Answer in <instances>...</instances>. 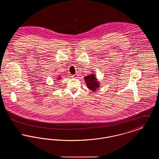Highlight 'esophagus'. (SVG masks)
Wrapping results in <instances>:
<instances>
[{
	"instance_id": "obj_1",
	"label": "esophagus",
	"mask_w": 159,
	"mask_h": 159,
	"mask_svg": "<svg viewBox=\"0 0 159 159\" xmlns=\"http://www.w3.org/2000/svg\"><path fill=\"white\" fill-rule=\"evenodd\" d=\"M78 76H79V75L78 74H76V75H73V77H74V78H77L78 77Z\"/></svg>"
}]
</instances>
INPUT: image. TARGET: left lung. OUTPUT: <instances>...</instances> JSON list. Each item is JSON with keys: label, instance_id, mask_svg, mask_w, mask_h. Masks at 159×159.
Listing matches in <instances>:
<instances>
[{"label": "left lung", "instance_id": "1", "mask_svg": "<svg viewBox=\"0 0 159 159\" xmlns=\"http://www.w3.org/2000/svg\"><path fill=\"white\" fill-rule=\"evenodd\" d=\"M93 73H92L91 75L88 76H85L84 77V79L85 80V83L86 84L87 87L91 91L94 92L95 91H97V89H98L99 88L100 83L98 81L95 74Z\"/></svg>", "mask_w": 159, "mask_h": 159}]
</instances>
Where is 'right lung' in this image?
<instances>
[{
    "instance_id": "right-lung-1",
    "label": "right lung",
    "mask_w": 159,
    "mask_h": 159,
    "mask_svg": "<svg viewBox=\"0 0 159 159\" xmlns=\"http://www.w3.org/2000/svg\"><path fill=\"white\" fill-rule=\"evenodd\" d=\"M56 78H57V80H60L61 78V77L60 76H58V77H57Z\"/></svg>"
}]
</instances>
